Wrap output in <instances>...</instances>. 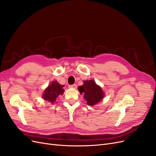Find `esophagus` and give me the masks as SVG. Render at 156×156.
Returning a JSON list of instances; mask_svg holds the SVG:
<instances>
[{
    "label": "esophagus",
    "mask_w": 156,
    "mask_h": 156,
    "mask_svg": "<svg viewBox=\"0 0 156 156\" xmlns=\"http://www.w3.org/2000/svg\"><path fill=\"white\" fill-rule=\"evenodd\" d=\"M69 88H77V84H72V85H69Z\"/></svg>",
    "instance_id": "1"
}]
</instances>
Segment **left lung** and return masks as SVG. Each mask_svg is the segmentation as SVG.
Here are the masks:
<instances>
[{
	"label": "left lung",
	"instance_id": "8db88e82",
	"mask_svg": "<svg viewBox=\"0 0 156 156\" xmlns=\"http://www.w3.org/2000/svg\"><path fill=\"white\" fill-rule=\"evenodd\" d=\"M81 94H84V98L89 105H94L101 101L104 94L101 87L96 84L93 80L84 81V84L78 88Z\"/></svg>",
	"mask_w": 156,
	"mask_h": 156
}]
</instances>
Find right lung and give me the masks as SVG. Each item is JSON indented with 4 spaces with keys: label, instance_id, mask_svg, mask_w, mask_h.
I'll return each instance as SVG.
<instances>
[{
    "label": "right lung",
    "instance_id": "obj_1",
    "mask_svg": "<svg viewBox=\"0 0 156 156\" xmlns=\"http://www.w3.org/2000/svg\"><path fill=\"white\" fill-rule=\"evenodd\" d=\"M63 87L64 85H60L56 81H53V83L45 90L42 98L45 100L49 101L51 103H53V102L56 101V98L59 95H62L63 94L64 91Z\"/></svg>",
    "mask_w": 156,
    "mask_h": 156
}]
</instances>
